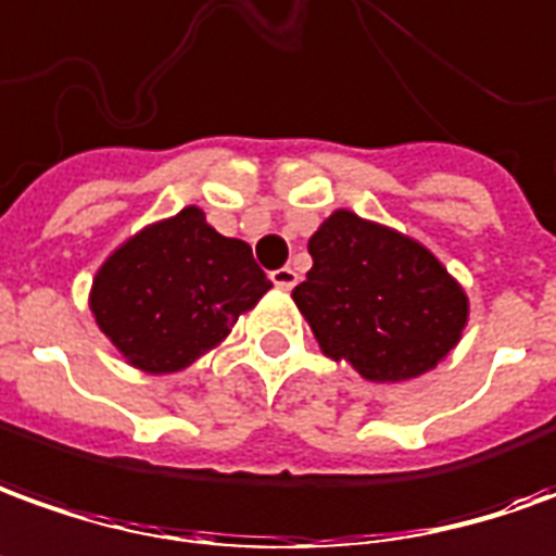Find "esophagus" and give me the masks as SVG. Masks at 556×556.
<instances>
[{
    "label": "esophagus",
    "mask_w": 556,
    "mask_h": 556,
    "mask_svg": "<svg viewBox=\"0 0 556 556\" xmlns=\"http://www.w3.org/2000/svg\"><path fill=\"white\" fill-rule=\"evenodd\" d=\"M296 281H300V275L290 269V266L271 271V285L278 287V290H293V287H296Z\"/></svg>",
    "instance_id": "esophagus-1"
}]
</instances>
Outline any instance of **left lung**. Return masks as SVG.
I'll return each instance as SVG.
<instances>
[{
	"instance_id": "obj_1",
	"label": "left lung",
	"mask_w": 556,
	"mask_h": 556,
	"mask_svg": "<svg viewBox=\"0 0 556 556\" xmlns=\"http://www.w3.org/2000/svg\"><path fill=\"white\" fill-rule=\"evenodd\" d=\"M315 260L293 302L320 351L372 384L435 369L469 324V296L445 263L400 229L336 208L308 239Z\"/></svg>"
}]
</instances>
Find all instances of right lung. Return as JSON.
<instances>
[{"label":"right lung","mask_w":556,"mask_h":556,"mask_svg":"<svg viewBox=\"0 0 556 556\" xmlns=\"http://www.w3.org/2000/svg\"><path fill=\"white\" fill-rule=\"evenodd\" d=\"M269 287L248 241L220 236L199 205H187L117 244L87 302L132 369L172 375L227 342Z\"/></svg>","instance_id":"obj_1"}]
</instances>
